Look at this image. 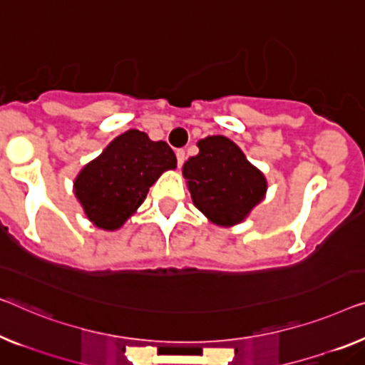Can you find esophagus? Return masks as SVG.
I'll list each match as a JSON object with an SVG mask.
<instances>
[{"label": "esophagus", "instance_id": "34e87169", "mask_svg": "<svg viewBox=\"0 0 365 365\" xmlns=\"http://www.w3.org/2000/svg\"><path fill=\"white\" fill-rule=\"evenodd\" d=\"M175 155H177V165L182 167L185 159H187V157H185V150H183V149H178V150L175 152Z\"/></svg>", "mask_w": 365, "mask_h": 365}]
</instances>
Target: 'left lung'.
Here are the masks:
<instances>
[{
	"label": "left lung",
	"mask_w": 365,
	"mask_h": 365,
	"mask_svg": "<svg viewBox=\"0 0 365 365\" xmlns=\"http://www.w3.org/2000/svg\"><path fill=\"white\" fill-rule=\"evenodd\" d=\"M197 145L200 152L182 168L193 205L217 226L239 225L265 198L267 178L225 135H208Z\"/></svg>",
	"instance_id": "8db88e82"
}]
</instances>
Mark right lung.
<instances>
[{
	"mask_svg": "<svg viewBox=\"0 0 365 365\" xmlns=\"http://www.w3.org/2000/svg\"><path fill=\"white\" fill-rule=\"evenodd\" d=\"M173 168L177 157L167 143L129 129L81 168L73 193L96 227L116 231L144 203L152 183Z\"/></svg>",
	"mask_w": 365,
	"mask_h": 365,
	"instance_id": "1",
	"label": "right lung"
}]
</instances>
